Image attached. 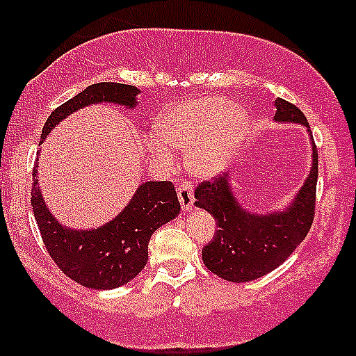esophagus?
<instances>
[{
  "instance_id": "esophagus-1",
  "label": "esophagus",
  "mask_w": 356,
  "mask_h": 356,
  "mask_svg": "<svg viewBox=\"0 0 356 356\" xmlns=\"http://www.w3.org/2000/svg\"><path fill=\"white\" fill-rule=\"evenodd\" d=\"M178 200L183 211H191L193 202H195V193H193V184L183 183L178 186Z\"/></svg>"
}]
</instances>
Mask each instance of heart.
Returning <instances> with one entry per match:
<instances>
[{"label":"heart","mask_w":356,"mask_h":356,"mask_svg":"<svg viewBox=\"0 0 356 356\" xmlns=\"http://www.w3.org/2000/svg\"><path fill=\"white\" fill-rule=\"evenodd\" d=\"M159 138H150L149 152L165 167L173 165L166 147L186 152V167L197 177L212 178L230 163L245 140L248 118L220 96H200L172 106L156 119Z\"/></svg>","instance_id":"b5f03b06"}]
</instances>
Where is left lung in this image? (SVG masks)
<instances>
[{
	"label": "left lung",
	"mask_w": 356,
	"mask_h": 356,
	"mask_svg": "<svg viewBox=\"0 0 356 356\" xmlns=\"http://www.w3.org/2000/svg\"><path fill=\"white\" fill-rule=\"evenodd\" d=\"M275 106V121L307 127L312 145L311 172L289 206L265 214L245 209L235 196L229 175L202 181L195 191V206L214 216L218 224L214 237L202 248V261L207 270L232 283H247L278 268L306 238L312 225L319 170L312 132L296 106L281 98Z\"/></svg>",
	"instance_id": "left-lung-1"
}]
</instances>
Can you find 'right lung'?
<instances>
[{"label": "right lung", "instance_id": "obj_1", "mask_svg": "<svg viewBox=\"0 0 356 356\" xmlns=\"http://www.w3.org/2000/svg\"><path fill=\"white\" fill-rule=\"evenodd\" d=\"M138 93V88L122 83L90 85L50 114L40 134V144L52 129L76 111L99 103L134 109ZM37 165L39 159L32 170L31 206L45 248L58 268L85 288L114 289L136 278L147 265L152 234L177 218L181 209L172 183L145 181L140 183L127 206L109 222L88 230L67 227L55 219L45 204Z\"/></svg>", "mask_w": 356, "mask_h": 356}]
</instances>
